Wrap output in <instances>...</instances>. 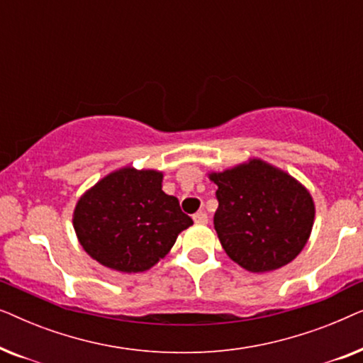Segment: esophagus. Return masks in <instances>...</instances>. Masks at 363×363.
<instances>
[{
    "instance_id": "34e87169",
    "label": "esophagus",
    "mask_w": 363,
    "mask_h": 363,
    "mask_svg": "<svg viewBox=\"0 0 363 363\" xmlns=\"http://www.w3.org/2000/svg\"><path fill=\"white\" fill-rule=\"evenodd\" d=\"M193 220H195L196 225H206L208 223V215L205 211H198L193 215Z\"/></svg>"
}]
</instances>
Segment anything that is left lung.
<instances>
[{"label":"left lung","mask_w":363,"mask_h":363,"mask_svg":"<svg viewBox=\"0 0 363 363\" xmlns=\"http://www.w3.org/2000/svg\"><path fill=\"white\" fill-rule=\"evenodd\" d=\"M215 230L223 250L251 272L286 266L302 251L314 225L311 193L286 172L252 158L221 173Z\"/></svg>","instance_id":"8db88e82"}]
</instances>
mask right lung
Instances as JSON below:
<instances>
[{
    "mask_svg": "<svg viewBox=\"0 0 363 363\" xmlns=\"http://www.w3.org/2000/svg\"><path fill=\"white\" fill-rule=\"evenodd\" d=\"M162 180L160 172L127 167L84 193L72 223L89 256L111 269L142 272L168 255L193 220Z\"/></svg>",
    "mask_w": 363,
    "mask_h": 363,
    "instance_id": "add662e5",
    "label": "right lung"
}]
</instances>
